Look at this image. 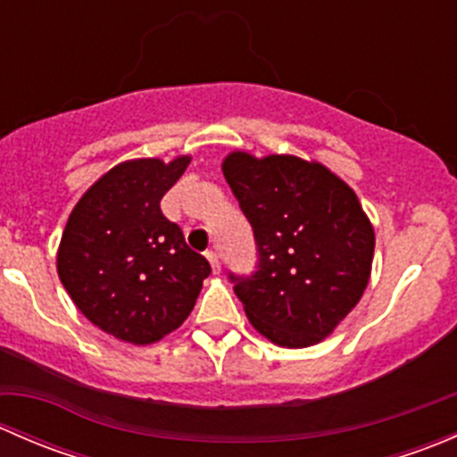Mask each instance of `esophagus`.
<instances>
[{
  "label": "esophagus",
  "mask_w": 457,
  "mask_h": 457,
  "mask_svg": "<svg viewBox=\"0 0 457 457\" xmlns=\"http://www.w3.org/2000/svg\"><path fill=\"white\" fill-rule=\"evenodd\" d=\"M207 261H210V265H212V271H214V274H220V262H219V256L214 254V252H207Z\"/></svg>",
  "instance_id": "1"
}]
</instances>
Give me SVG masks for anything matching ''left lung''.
Instances as JSON below:
<instances>
[{
  "instance_id": "8db88e82",
  "label": "left lung",
  "mask_w": 457,
  "mask_h": 457,
  "mask_svg": "<svg viewBox=\"0 0 457 457\" xmlns=\"http://www.w3.org/2000/svg\"><path fill=\"white\" fill-rule=\"evenodd\" d=\"M220 168L258 245L254 274L229 276L252 327L278 347L320 343L370 285L376 234L356 192L294 154L234 150Z\"/></svg>"
}]
</instances>
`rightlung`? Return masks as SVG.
Instances as JSON below:
<instances>
[{
	"label": "right lung",
	"instance_id": "obj_1",
	"mask_svg": "<svg viewBox=\"0 0 457 457\" xmlns=\"http://www.w3.org/2000/svg\"><path fill=\"white\" fill-rule=\"evenodd\" d=\"M192 156L130 159L110 168L68 216L57 274L92 325L130 345L159 343L183 325L210 262L186 245L161 199Z\"/></svg>",
	"mask_w": 457,
	"mask_h": 457
}]
</instances>
